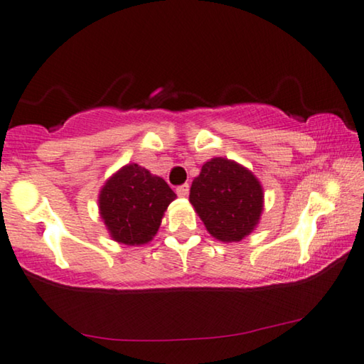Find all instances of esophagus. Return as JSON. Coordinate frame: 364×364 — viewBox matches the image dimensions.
I'll return each instance as SVG.
<instances>
[{"label":"esophagus","mask_w":364,"mask_h":364,"mask_svg":"<svg viewBox=\"0 0 364 364\" xmlns=\"http://www.w3.org/2000/svg\"><path fill=\"white\" fill-rule=\"evenodd\" d=\"M188 193H189V184L188 183H184V184H181V186L176 188V194L180 198H186Z\"/></svg>","instance_id":"esophagus-1"}]
</instances>
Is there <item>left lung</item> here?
Listing matches in <instances>:
<instances>
[{"label":"left lung","instance_id":"1","mask_svg":"<svg viewBox=\"0 0 364 364\" xmlns=\"http://www.w3.org/2000/svg\"><path fill=\"white\" fill-rule=\"evenodd\" d=\"M189 200L210 235L220 242H240L258 224L263 188L250 170L215 156L194 178Z\"/></svg>","mask_w":364,"mask_h":364}]
</instances>
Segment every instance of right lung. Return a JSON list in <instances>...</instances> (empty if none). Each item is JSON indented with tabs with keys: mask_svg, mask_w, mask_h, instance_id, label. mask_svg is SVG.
<instances>
[{
	"mask_svg": "<svg viewBox=\"0 0 364 364\" xmlns=\"http://www.w3.org/2000/svg\"><path fill=\"white\" fill-rule=\"evenodd\" d=\"M175 198L165 180L137 164H129L102 186L100 214L112 240L144 245L159 232L161 217Z\"/></svg>",
	"mask_w": 364,
	"mask_h": 364,
	"instance_id": "1",
	"label": "right lung"
}]
</instances>
